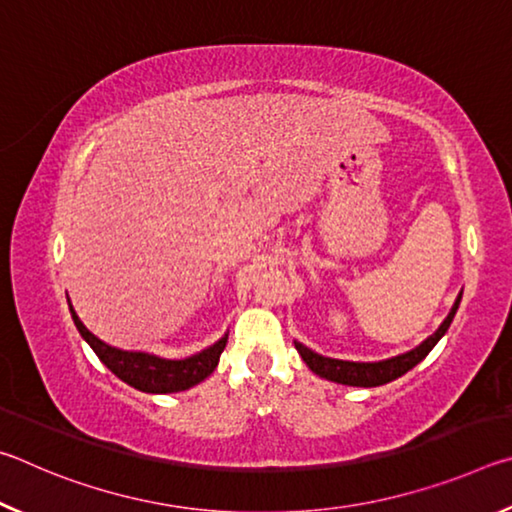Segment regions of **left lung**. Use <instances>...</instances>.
<instances>
[{
	"instance_id": "1",
	"label": "left lung",
	"mask_w": 512,
	"mask_h": 512,
	"mask_svg": "<svg viewBox=\"0 0 512 512\" xmlns=\"http://www.w3.org/2000/svg\"><path fill=\"white\" fill-rule=\"evenodd\" d=\"M458 305H461V293H458L454 307H452V311H449V316L443 320V325H440L427 341L420 343L418 348L411 350V352L400 354V357H393V359H386V361L354 363V361L320 357V354L311 352L302 343H296V348L300 352L302 361H305L307 366L320 377H325L329 381H336V384H345V386H363V388L381 386V384H388V381H393L397 377H402L404 372H409L413 366H418V363L424 357H427V354L433 350V345L443 339V334L447 332L449 325H452Z\"/></svg>"
}]
</instances>
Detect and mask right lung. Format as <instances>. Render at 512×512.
Returning a JSON list of instances; mask_svg holds the SVG:
<instances>
[{"label": "right lung", "instance_id": "add662e5", "mask_svg": "<svg viewBox=\"0 0 512 512\" xmlns=\"http://www.w3.org/2000/svg\"><path fill=\"white\" fill-rule=\"evenodd\" d=\"M69 311H72L76 329H79L83 339L90 343L94 354L106 363V368L110 372H115L121 381H126V384H131L137 391L144 393H178L196 386L198 381L212 375L225 343H228V336H223V339L216 341L212 348L180 361L160 359L146 352H124L99 341L97 336L81 323L72 307H69Z\"/></svg>", "mask_w": 512, "mask_h": 512}]
</instances>
